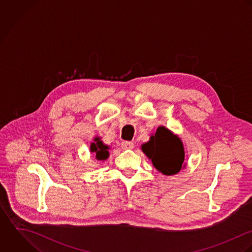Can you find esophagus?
Masks as SVG:
<instances>
[{
  "label": "esophagus",
  "mask_w": 252,
  "mask_h": 252,
  "mask_svg": "<svg viewBox=\"0 0 252 252\" xmlns=\"http://www.w3.org/2000/svg\"><path fill=\"white\" fill-rule=\"evenodd\" d=\"M133 147H134V144H133V142H131V141H123V142H122V148L125 149V150L132 149Z\"/></svg>",
  "instance_id": "esophagus-1"
}]
</instances>
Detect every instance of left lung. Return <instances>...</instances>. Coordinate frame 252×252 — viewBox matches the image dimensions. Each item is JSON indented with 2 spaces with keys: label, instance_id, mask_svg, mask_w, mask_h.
I'll return each instance as SVG.
<instances>
[{
  "label": "left lung",
  "instance_id": "1",
  "mask_svg": "<svg viewBox=\"0 0 252 252\" xmlns=\"http://www.w3.org/2000/svg\"><path fill=\"white\" fill-rule=\"evenodd\" d=\"M141 148L153 165L164 175L176 174L184 167L185 153L180 138L163 126L158 127L155 135Z\"/></svg>",
  "mask_w": 252,
  "mask_h": 252
}]
</instances>
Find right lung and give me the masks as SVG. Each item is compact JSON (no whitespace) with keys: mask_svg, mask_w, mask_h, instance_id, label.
I'll return each instance as SVG.
<instances>
[{"mask_svg":"<svg viewBox=\"0 0 252 252\" xmlns=\"http://www.w3.org/2000/svg\"><path fill=\"white\" fill-rule=\"evenodd\" d=\"M108 148V146L102 143L99 137L94 138V142L91 145V151L95 153L96 158L98 160H104L109 157V152L107 151Z\"/></svg>","mask_w":252,"mask_h":252,"instance_id":"add662e5","label":"right lung"}]
</instances>
